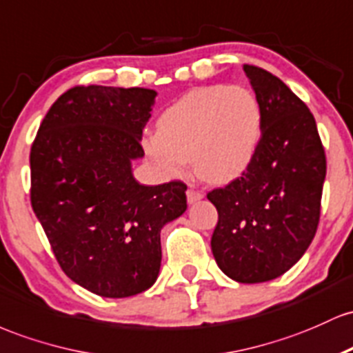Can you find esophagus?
Returning a JSON list of instances; mask_svg holds the SVG:
<instances>
[{"mask_svg": "<svg viewBox=\"0 0 353 353\" xmlns=\"http://www.w3.org/2000/svg\"><path fill=\"white\" fill-rule=\"evenodd\" d=\"M201 198H203V192H201V190H196L195 187H190L187 190V200L190 203H193V201L196 200H201Z\"/></svg>", "mask_w": 353, "mask_h": 353, "instance_id": "1", "label": "esophagus"}]
</instances>
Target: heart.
<instances>
[{
	"instance_id": "obj_1",
	"label": "heart",
	"mask_w": 353,
	"mask_h": 353,
	"mask_svg": "<svg viewBox=\"0 0 353 353\" xmlns=\"http://www.w3.org/2000/svg\"><path fill=\"white\" fill-rule=\"evenodd\" d=\"M259 98L245 86L210 85L190 90L145 133L141 148L163 176H180L192 157L196 176L227 183L250 166L262 140Z\"/></svg>"
}]
</instances>
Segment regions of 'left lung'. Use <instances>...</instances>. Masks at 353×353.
<instances>
[{
  "label": "left lung",
  "mask_w": 353,
  "mask_h": 353,
  "mask_svg": "<svg viewBox=\"0 0 353 353\" xmlns=\"http://www.w3.org/2000/svg\"><path fill=\"white\" fill-rule=\"evenodd\" d=\"M243 70L262 106V140L250 166L207 198L219 212L212 252L221 272L260 283L290 270L314 240L327 158L308 106L270 71Z\"/></svg>",
  "instance_id": "left-lung-1"
}]
</instances>
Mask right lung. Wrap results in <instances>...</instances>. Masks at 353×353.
<instances>
[{"mask_svg": "<svg viewBox=\"0 0 353 353\" xmlns=\"http://www.w3.org/2000/svg\"><path fill=\"white\" fill-rule=\"evenodd\" d=\"M155 97L148 88L73 86L31 145L34 215L61 270L100 296L148 290L160 272V230L187 210L181 180L145 187L132 175Z\"/></svg>", "mask_w": 353, "mask_h": 353, "instance_id": "obj_1", "label": "right lung"}]
</instances>
